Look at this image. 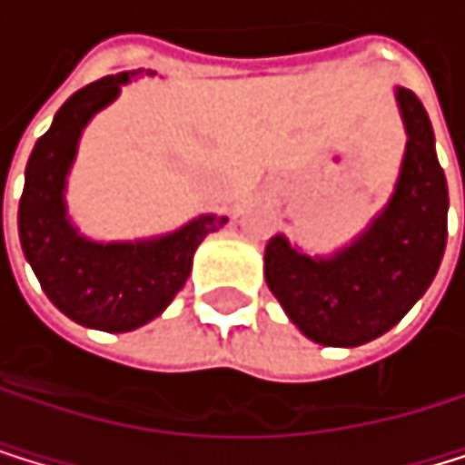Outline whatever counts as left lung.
<instances>
[{
    "label": "left lung",
    "instance_id": "1",
    "mask_svg": "<svg viewBox=\"0 0 465 465\" xmlns=\"http://www.w3.org/2000/svg\"><path fill=\"white\" fill-rule=\"evenodd\" d=\"M407 150L388 206L329 259L298 253L279 234L264 248V279L290 321L323 346H362L393 329L432 284L446 248L450 189L421 100L396 88ZM465 194V181H463Z\"/></svg>",
    "mask_w": 465,
    "mask_h": 465
}]
</instances>
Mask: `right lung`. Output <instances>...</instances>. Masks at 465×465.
<instances>
[{
  "instance_id": "1",
  "label": "right lung",
  "mask_w": 465,
  "mask_h": 465,
  "mask_svg": "<svg viewBox=\"0 0 465 465\" xmlns=\"http://www.w3.org/2000/svg\"><path fill=\"white\" fill-rule=\"evenodd\" d=\"M139 72H122L74 92L35 142L19 201V240L41 290L80 326L131 331L162 315L186 284L192 256L228 217L203 214L173 234L139 242H92L66 217V175L80 134ZM2 234V206H0Z\"/></svg>"
}]
</instances>
